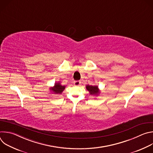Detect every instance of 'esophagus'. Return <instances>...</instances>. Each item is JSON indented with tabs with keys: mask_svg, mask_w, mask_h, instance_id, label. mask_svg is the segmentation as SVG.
<instances>
[{
	"mask_svg": "<svg viewBox=\"0 0 153 153\" xmlns=\"http://www.w3.org/2000/svg\"><path fill=\"white\" fill-rule=\"evenodd\" d=\"M80 84V81H74V85L76 86H79Z\"/></svg>",
	"mask_w": 153,
	"mask_h": 153,
	"instance_id": "34e87169",
	"label": "esophagus"
}]
</instances>
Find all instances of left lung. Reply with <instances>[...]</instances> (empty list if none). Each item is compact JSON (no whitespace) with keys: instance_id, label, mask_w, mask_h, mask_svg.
<instances>
[{"instance_id":"obj_1","label":"left lung","mask_w":153,"mask_h":153,"mask_svg":"<svg viewBox=\"0 0 153 153\" xmlns=\"http://www.w3.org/2000/svg\"><path fill=\"white\" fill-rule=\"evenodd\" d=\"M86 88L90 92L91 95H98L99 93V90L97 86H92V85H86Z\"/></svg>"}]
</instances>
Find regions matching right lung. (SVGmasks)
<instances>
[{"label": "right lung", "instance_id": "right-lung-1", "mask_svg": "<svg viewBox=\"0 0 153 153\" xmlns=\"http://www.w3.org/2000/svg\"><path fill=\"white\" fill-rule=\"evenodd\" d=\"M65 88V86H62L60 82L55 83L54 86L52 88H50V90L53 91V93L56 94H60Z\"/></svg>", "mask_w": 153, "mask_h": 153}]
</instances>
